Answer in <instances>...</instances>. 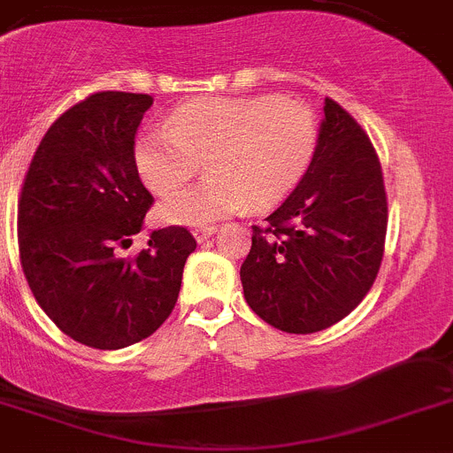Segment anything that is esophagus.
<instances>
[{
	"instance_id": "34e87169",
	"label": "esophagus",
	"mask_w": 453,
	"mask_h": 453,
	"mask_svg": "<svg viewBox=\"0 0 453 453\" xmlns=\"http://www.w3.org/2000/svg\"><path fill=\"white\" fill-rule=\"evenodd\" d=\"M213 234H215V226H200V229L193 231V238L202 244V242H206V240H209Z\"/></svg>"
}]
</instances>
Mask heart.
Returning <instances> with one entry per match:
<instances>
[{"instance_id":"1","label":"heart","mask_w":453,"mask_h":453,"mask_svg":"<svg viewBox=\"0 0 453 453\" xmlns=\"http://www.w3.org/2000/svg\"><path fill=\"white\" fill-rule=\"evenodd\" d=\"M318 146V118L304 102L278 95L211 97L184 104L162 128L135 140V165L157 196L178 191L206 159L209 178L157 206L162 222L206 226L269 209L298 187Z\"/></svg>"}]
</instances>
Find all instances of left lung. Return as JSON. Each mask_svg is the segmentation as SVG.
Returning <instances> with one entry per match:
<instances>
[{"label": "left lung", "instance_id": "8db88e82", "mask_svg": "<svg viewBox=\"0 0 453 453\" xmlns=\"http://www.w3.org/2000/svg\"><path fill=\"white\" fill-rule=\"evenodd\" d=\"M385 234L387 193L376 149L326 97L311 166L265 226H253L240 269L244 298L280 331L326 329L372 288Z\"/></svg>", "mask_w": 453, "mask_h": 453}]
</instances>
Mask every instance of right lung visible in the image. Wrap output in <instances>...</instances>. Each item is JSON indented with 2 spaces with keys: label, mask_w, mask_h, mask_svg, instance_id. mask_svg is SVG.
<instances>
[{
  "label": "right lung",
  "mask_w": 453,
  "mask_h": 453,
  "mask_svg": "<svg viewBox=\"0 0 453 453\" xmlns=\"http://www.w3.org/2000/svg\"><path fill=\"white\" fill-rule=\"evenodd\" d=\"M150 95L104 90L46 131L17 213L19 257L46 316L93 349H124L171 316L196 240L184 226L150 231L149 249L119 257L144 229L153 196L135 165V131Z\"/></svg>",
  "instance_id": "right-lung-1"
}]
</instances>
